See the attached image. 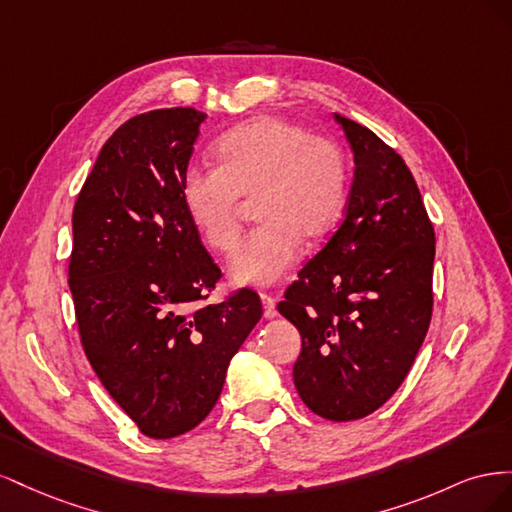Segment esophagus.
Returning <instances> with one entry per match:
<instances>
[{
  "label": "esophagus",
  "mask_w": 512,
  "mask_h": 512,
  "mask_svg": "<svg viewBox=\"0 0 512 512\" xmlns=\"http://www.w3.org/2000/svg\"><path fill=\"white\" fill-rule=\"evenodd\" d=\"M262 307H265V318H275L277 316V307H275V299L271 294H260Z\"/></svg>",
  "instance_id": "esophagus-1"
}]
</instances>
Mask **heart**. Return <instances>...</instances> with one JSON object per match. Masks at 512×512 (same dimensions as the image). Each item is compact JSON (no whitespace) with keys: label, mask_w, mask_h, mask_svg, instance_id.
<instances>
[{"label":"heart","mask_w":512,"mask_h":512,"mask_svg":"<svg viewBox=\"0 0 512 512\" xmlns=\"http://www.w3.org/2000/svg\"><path fill=\"white\" fill-rule=\"evenodd\" d=\"M218 164H192L181 200L203 239L222 254L241 241V203L254 199L260 224L230 262L241 284L269 286L297 262L301 237H327L344 213V151L301 123L262 115L228 130L215 147Z\"/></svg>","instance_id":"obj_1"}]
</instances>
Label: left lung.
Listing matches in <instances>:
<instances>
[{
  "mask_svg": "<svg viewBox=\"0 0 512 512\" xmlns=\"http://www.w3.org/2000/svg\"><path fill=\"white\" fill-rule=\"evenodd\" d=\"M335 119L356 164L346 218L277 309L301 333L292 376L305 406L346 423L399 389L425 342L436 232L404 158L361 123Z\"/></svg>",
  "mask_w": 512,
  "mask_h": 512,
  "instance_id": "1",
  "label": "left lung"
}]
</instances>
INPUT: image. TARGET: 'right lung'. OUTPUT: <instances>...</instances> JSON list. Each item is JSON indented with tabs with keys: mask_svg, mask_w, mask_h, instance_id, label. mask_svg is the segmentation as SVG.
<instances>
[{
	"mask_svg": "<svg viewBox=\"0 0 512 512\" xmlns=\"http://www.w3.org/2000/svg\"><path fill=\"white\" fill-rule=\"evenodd\" d=\"M205 113L158 108L104 143L72 211L68 284L89 365L145 436L205 421L262 316L252 288L207 301L222 271L181 200Z\"/></svg>",
	"mask_w": 512,
	"mask_h": 512,
	"instance_id": "1",
	"label": "right lung"
}]
</instances>
